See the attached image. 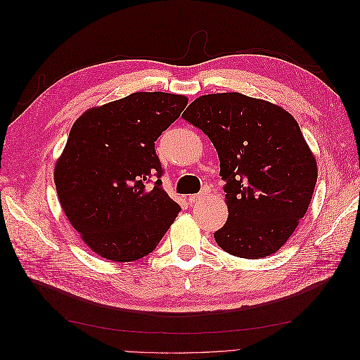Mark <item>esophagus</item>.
I'll use <instances>...</instances> for the list:
<instances>
[{
    "label": "esophagus",
    "instance_id": "esophagus-1",
    "mask_svg": "<svg viewBox=\"0 0 360 360\" xmlns=\"http://www.w3.org/2000/svg\"><path fill=\"white\" fill-rule=\"evenodd\" d=\"M205 195H209V191L207 189H204V191H201V193H195V195H191V197L188 198L189 200V202L191 204H195V202H198V201H201Z\"/></svg>",
    "mask_w": 360,
    "mask_h": 360
}]
</instances>
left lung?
I'll list each match as a JSON object with an SVG mask.
<instances>
[{
    "instance_id": "left-lung-1",
    "label": "left lung",
    "mask_w": 360,
    "mask_h": 360,
    "mask_svg": "<svg viewBox=\"0 0 360 360\" xmlns=\"http://www.w3.org/2000/svg\"><path fill=\"white\" fill-rule=\"evenodd\" d=\"M213 143L225 181L228 221L214 240L228 254H275L296 230L317 183V162L296 120L240 93L207 94L181 115Z\"/></svg>"
}]
</instances>
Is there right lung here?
<instances>
[{
	"instance_id": "add662e5",
	"label": "right lung",
	"mask_w": 360,
	"mask_h": 360,
	"mask_svg": "<svg viewBox=\"0 0 360 360\" xmlns=\"http://www.w3.org/2000/svg\"><path fill=\"white\" fill-rule=\"evenodd\" d=\"M188 99L139 91L84 112L70 129L53 180L85 245L126 263L156 249L180 212L162 188L155 143Z\"/></svg>"
}]
</instances>
